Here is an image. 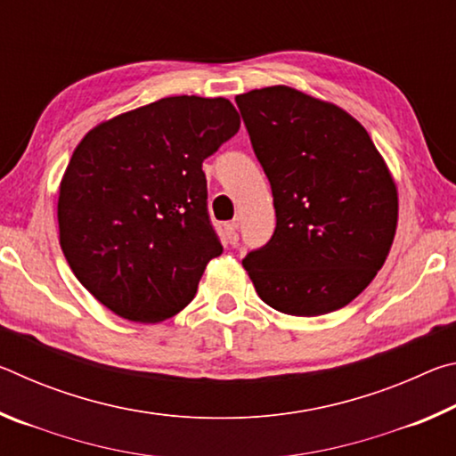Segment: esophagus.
I'll return each mask as SVG.
<instances>
[{
	"mask_svg": "<svg viewBox=\"0 0 456 456\" xmlns=\"http://www.w3.org/2000/svg\"><path fill=\"white\" fill-rule=\"evenodd\" d=\"M225 237L229 245L239 243V221H231L225 225Z\"/></svg>",
	"mask_w": 456,
	"mask_h": 456,
	"instance_id": "34e87169",
	"label": "esophagus"
}]
</instances>
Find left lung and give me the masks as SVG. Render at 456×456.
<instances>
[{"label": "left lung", "mask_w": 456, "mask_h": 456, "mask_svg": "<svg viewBox=\"0 0 456 456\" xmlns=\"http://www.w3.org/2000/svg\"><path fill=\"white\" fill-rule=\"evenodd\" d=\"M272 184L275 231L245 256L257 296L289 315L348 305L380 272L398 221L396 184L366 128L288 86L237 96Z\"/></svg>", "instance_id": "8db88e82"}]
</instances>
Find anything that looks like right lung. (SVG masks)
I'll return each mask as SVG.
<instances>
[{
  "mask_svg": "<svg viewBox=\"0 0 456 456\" xmlns=\"http://www.w3.org/2000/svg\"><path fill=\"white\" fill-rule=\"evenodd\" d=\"M227 98L171 96L82 138L60 184V245L78 281L120 318H173L223 245L203 160L237 134Z\"/></svg>",
  "mask_w": 456,
  "mask_h": 456,
  "instance_id": "add662e5",
  "label": "right lung"
}]
</instances>
